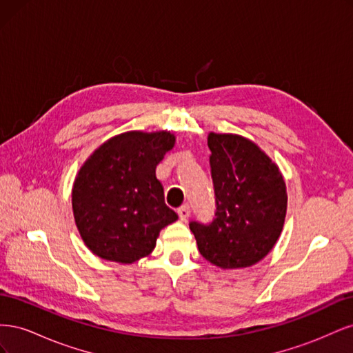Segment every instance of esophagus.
I'll return each mask as SVG.
<instances>
[{
    "instance_id": "1",
    "label": "esophagus",
    "mask_w": 353,
    "mask_h": 353,
    "mask_svg": "<svg viewBox=\"0 0 353 353\" xmlns=\"http://www.w3.org/2000/svg\"><path fill=\"white\" fill-rule=\"evenodd\" d=\"M178 216L181 221H187L190 216V206L188 205H183L178 209Z\"/></svg>"
}]
</instances>
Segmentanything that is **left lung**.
Segmentation results:
<instances>
[{
  "label": "left lung",
  "mask_w": 353,
  "mask_h": 353,
  "mask_svg": "<svg viewBox=\"0 0 353 353\" xmlns=\"http://www.w3.org/2000/svg\"><path fill=\"white\" fill-rule=\"evenodd\" d=\"M215 218L190 222L200 254L222 270L248 268L262 261L279 240L287 212L280 168L252 140L209 132Z\"/></svg>",
  "instance_id": "1"
}]
</instances>
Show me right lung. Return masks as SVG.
<instances>
[{"label": "right lung", "mask_w": 353, "mask_h": 353, "mask_svg": "<svg viewBox=\"0 0 353 353\" xmlns=\"http://www.w3.org/2000/svg\"><path fill=\"white\" fill-rule=\"evenodd\" d=\"M175 145L169 131H128L104 141L78 170L72 209L85 245L130 265L150 254L160 230L178 219L165 205L156 166Z\"/></svg>", "instance_id": "right-lung-1"}]
</instances>
